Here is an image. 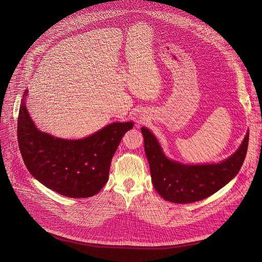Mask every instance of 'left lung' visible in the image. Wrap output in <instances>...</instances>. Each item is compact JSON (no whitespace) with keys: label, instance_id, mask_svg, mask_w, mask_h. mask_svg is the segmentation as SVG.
<instances>
[{"label":"left lung","instance_id":"obj_1","mask_svg":"<svg viewBox=\"0 0 262 262\" xmlns=\"http://www.w3.org/2000/svg\"><path fill=\"white\" fill-rule=\"evenodd\" d=\"M141 132L152 183L162 199L176 204L202 201L228 184L240 171L249 145L247 133L237 152L222 162L183 164L166 157L155 136L146 127Z\"/></svg>","mask_w":262,"mask_h":262}]
</instances>
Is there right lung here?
Returning <instances> with one entry per match:
<instances>
[{"label":"right lung","mask_w":262,"mask_h":262,"mask_svg":"<svg viewBox=\"0 0 262 262\" xmlns=\"http://www.w3.org/2000/svg\"><path fill=\"white\" fill-rule=\"evenodd\" d=\"M19 110L18 142L25 166L31 174L57 193L82 199L99 193L108 181L110 162L122 137L133 122L112 123L78 140H66L40 132L25 106Z\"/></svg>","instance_id":"obj_1"}]
</instances>
